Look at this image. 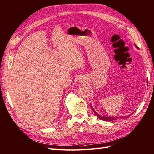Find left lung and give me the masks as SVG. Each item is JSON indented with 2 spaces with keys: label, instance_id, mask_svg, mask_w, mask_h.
I'll return each instance as SVG.
<instances>
[{
  "label": "left lung",
  "instance_id": "1",
  "mask_svg": "<svg viewBox=\"0 0 154 154\" xmlns=\"http://www.w3.org/2000/svg\"><path fill=\"white\" fill-rule=\"evenodd\" d=\"M91 108H92V111H93V112H94L95 115H96V116H97L98 118H100V119L103 120V121H112L116 120V119H118V118H119V117H103V116H100L99 114H98L97 113H96V112H95L94 109H93V108H92V106H91ZM130 116H131V115H130Z\"/></svg>",
  "mask_w": 154,
  "mask_h": 154
}]
</instances>
